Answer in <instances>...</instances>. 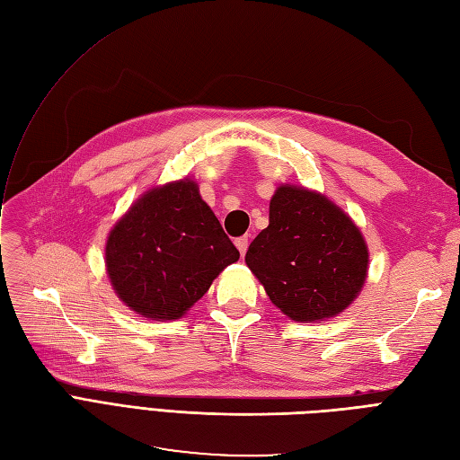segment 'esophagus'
<instances>
[{
    "label": "esophagus",
    "mask_w": 460,
    "mask_h": 460,
    "mask_svg": "<svg viewBox=\"0 0 460 460\" xmlns=\"http://www.w3.org/2000/svg\"><path fill=\"white\" fill-rule=\"evenodd\" d=\"M235 247H238V252H240V255L243 257L245 255V252H247V245H249V240L245 238V235H242V238H235Z\"/></svg>",
    "instance_id": "1"
}]
</instances>
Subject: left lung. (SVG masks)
I'll return each mask as SVG.
<instances>
[{
  "mask_svg": "<svg viewBox=\"0 0 460 460\" xmlns=\"http://www.w3.org/2000/svg\"><path fill=\"white\" fill-rule=\"evenodd\" d=\"M245 262L286 316L318 323L343 313L360 294L368 249L336 203L282 184L270 199L269 226L249 245Z\"/></svg>",
  "mask_w": 460,
  "mask_h": 460,
  "instance_id": "8db88e82",
  "label": "left lung"
}]
</instances>
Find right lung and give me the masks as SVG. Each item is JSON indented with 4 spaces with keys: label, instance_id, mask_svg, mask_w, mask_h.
<instances>
[{
    "label": "right lung",
    "instance_id": "obj_1",
    "mask_svg": "<svg viewBox=\"0 0 460 460\" xmlns=\"http://www.w3.org/2000/svg\"><path fill=\"white\" fill-rule=\"evenodd\" d=\"M240 259L190 178L155 186L109 232L105 267L119 299L149 320H174Z\"/></svg>",
    "mask_w": 460,
    "mask_h": 460
}]
</instances>
